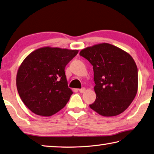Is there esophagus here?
<instances>
[{
	"mask_svg": "<svg viewBox=\"0 0 154 154\" xmlns=\"http://www.w3.org/2000/svg\"><path fill=\"white\" fill-rule=\"evenodd\" d=\"M85 91V88H82V89H79V91L80 92L81 94L83 93V92H84Z\"/></svg>",
	"mask_w": 154,
	"mask_h": 154,
	"instance_id": "34e87169",
	"label": "esophagus"
}]
</instances>
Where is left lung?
<instances>
[{
    "mask_svg": "<svg viewBox=\"0 0 154 154\" xmlns=\"http://www.w3.org/2000/svg\"><path fill=\"white\" fill-rule=\"evenodd\" d=\"M79 55L93 66L96 99L89 107L104 116L123 112L137 92L138 71L132 57L108 43L88 47Z\"/></svg>",
    "mask_w": 154,
    "mask_h": 154,
    "instance_id": "1",
    "label": "left lung"
}]
</instances>
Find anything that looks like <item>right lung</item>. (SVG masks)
<instances>
[{"mask_svg": "<svg viewBox=\"0 0 154 154\" xmlns=\"http://www.w3.org/2000/svg\"><path fill=\"white\" fill-rule=\"evenodd\" d=\"M78 52L47 46L25 58L18 69L16 84L21 100L32 112L50 116L65 107L72 94L65 68Z\"/></svg>", "mask_w": 154, "mask_h": 154, "instance_id": "1", "label": "right lung"}]
</instances>
